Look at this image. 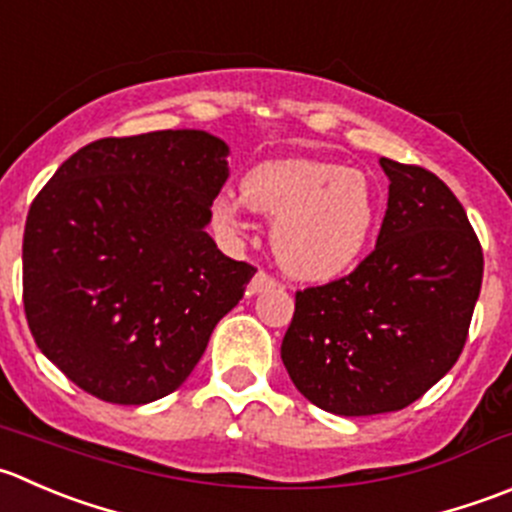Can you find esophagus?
<instances>
[{"mask_svg": "<svg viewBox=\"0 0 512 512\" xmlns=\"http://www.w3.org/2000/svg\"><path fill=\"white\" fill-rule=\"evenodd\" d=\"M275 285H277L275 277L267 275L265 270H260L255 277H252V282H250V295H257V292H265V290H270V287H275Z\"/></svg>", "mask_w": 512, "mask_h": 512, "instance_id": "34e87169", "label": "esophagus"}]
</instances>
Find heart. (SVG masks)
Masks as SVG:
<instances>
[{
    "instance_id": "1",
    "label": "heart",
    "mask_w": 512,
    "mask_h": 512,
    "mask_svg": "<svg viewBox=\"0 0 512 512\" xmlns=\"http://www.w3.org/2000/svg\"><path fill=\"white\" fill-rule=\"evenodd\" d=\"M240 200L272 217V252L297 280L327 282L350 272L377 220V195L365 172L307 157L267 160L247 170ZM212 222L227 235L240 232V210L230 197H215Z\"/></svg>"
}]
</instances>
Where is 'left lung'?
Returning a JSON list of instances; mask_svg holds the SVG:
<instances>
[{
	"label": "left lung",
	"instance_id": "left-lung-1",
	"mask_svg": "<svg viewBox=\"0 0 512 512\" xmlns=\"http://www.w3.org/2000/svg\"><path fill=\"white\" fill-rule=\"evenodd\" d=\"M388 210L377 245L347 277L295 295L280 355L327 413H395L458 362L483 285V250L440 177L380 157Z\"/></svg>",
	"mask_w": 512,
	"mask_h": 512
}]
</instances>
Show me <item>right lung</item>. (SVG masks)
I'll return each mask as SVG.
<instances>
[{
	"label": "right lung",
	"mask_w": 512,
	"mask_h": 512,
	"mask_svg": "<svg viewBox=\"0 0 512 512\" xmlns=\"http://www.w3.org/2000/svg\"><path fill=\"white\" fill-rule=\"evenodd\" d=\"M230 147L202 130L104 137L62 162L24 225V312L84 393L145 405L175 393L255 267L205 227Z\"/></svg>",
	"instance_id": "add662e5"
}]
</instances>
